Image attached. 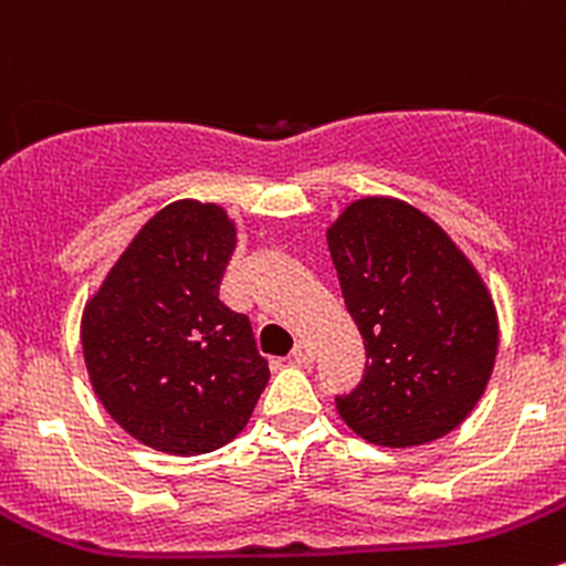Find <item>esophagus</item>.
Returning a JSON list of instances; mask_svg holds the SVG:
<instances>
[{
	"label": "esophagus",
	"mask_w": 566,
	"mask_h": 566,
	"mask_svg": "<svg viewBox=\"0 0 566 566\" xmlns=\"http://www.w3.org/2000/svg\"><path fill=\"white\" fill-rule=\"evenodd\" d=\"M291 360H294L296 366H307V363L313 360V346L307 344V340H300V344L291 349Z\"/></svg>",
	"instance_id": "obj_1"
}]
</instances>
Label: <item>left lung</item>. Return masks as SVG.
I'll return each instance as SVG.
<instances>
[{
	"label": "left lung",
	"instance_id": "8db88e82",
	"mask_svg": "<svg viewBox=\"0 0 566 566\" xmlns=\"http://www.w3.org/2000/svg\"><path fill=\"white\" fill-rule=\"evenodd\" d=\"M340 294L366 346V374L338 396L363 440L423 446L460 427L497 355V313L449 233L416 206L360 198L327 228Z\"/></svg>",
	"mask_w": 566,
	"mask_h": 566
}]
</instances>
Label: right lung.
I'll return each instance as SVG.
<instances>
[{"mask_svg":"<svg viewBox=\"0 0 566 566\" xmlns=\"http://www.w3.org/2000/svg\"><path fill=\"white\" fill-rule=\"evenodd\" d=\"M237 226L217 203L176 200L132 239L82 313V352L104 410L178 457L231 443L270 382L244 313L220 300Z\"/></svg>","mask_w":566,"mask_h":566,"instance_id":"right-lung-1","label":"right lung"}]
</instances>
